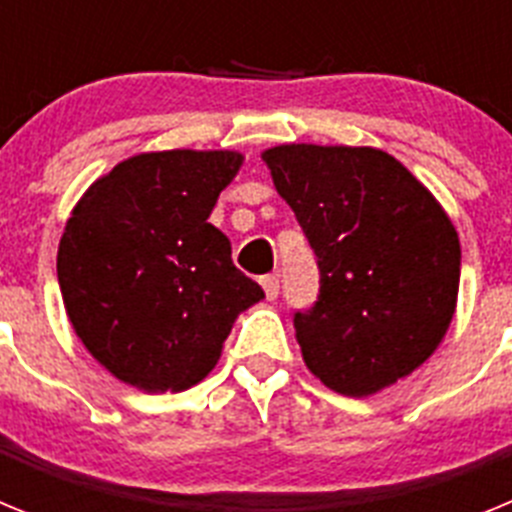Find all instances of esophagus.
Here are the masks:
<instances>
[{"label":"esophagus","mask_w":512,"mask_h":512,"mask_svg":"<svg viewBox=\"0 0 512 512\" xmlns=\"http://www.w3.org/2000/svg\"><path fill=\"white\" fill-rule=\"evenodd\" d=\"M261 287H264V292H266V300H277V295H279L277 274H266V277H261Z\"/></svg>","instance_id":"esophagus-1"}]
</instances>
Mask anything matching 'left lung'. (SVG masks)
I'll return each mask as SVG.
<instances>
[{
	"label": "left lung",
	"instance_id": "obj_1",
	"mask_svg": "<svg viewBox=\"0 0 512 512\" xmlns=\"http://www.w3.org/2000/svg\"><path fill=\"white\" fill-rule=\"evenodd\" d=\"M261 158L318 261V300L295 312L307 369L348 397L408 377L454 318L461 248L446 212L377 148L292 143Z\"/></svg>",
	"mask_w": 512,
	"mask_h": 512
}]
</instances>
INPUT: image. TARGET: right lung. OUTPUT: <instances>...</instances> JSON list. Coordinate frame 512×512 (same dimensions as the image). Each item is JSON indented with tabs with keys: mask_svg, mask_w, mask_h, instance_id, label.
<instances>
[{
	"mask_svg": "<svg viewBox=\"0 0 512 512\" xmlns=\"http://www.w3.org/2000/svg\"><path fill=\"white\" fill-rule=\"evenodd\" d=\"M243 156L140 153L97 179L58 246V284L76 336L117 379L187 390L220 359L238 312L264 289L235 269L207 223Z\"/></svg>",
	"mask_w": 512,
	"mask_h": 512,
	"instance_id": "obj_1",
	"label": "right lung"
}]
</instances>
